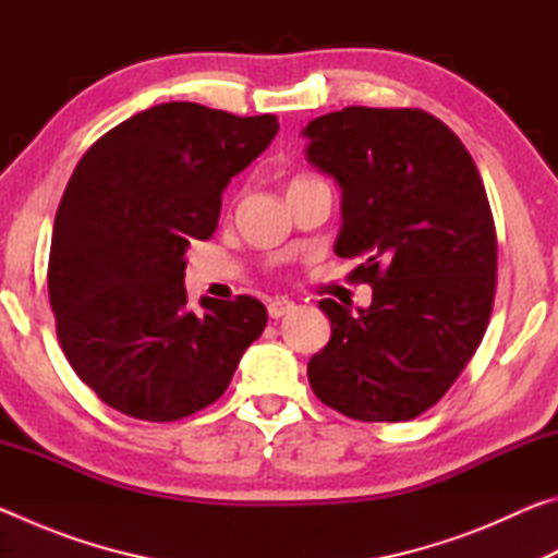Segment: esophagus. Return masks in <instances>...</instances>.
<instances>
[{"mask_svg":"<svg viewBox=\"0 0 558 558\" xmlns=\"http://www.w3.org/2000/svg\"><path fill=\"white\" fill-rule=\"evenodd\" d=\"M292 310H295V302H290V300H270L268 302V315L272 317V319H280V317H286L288 313H292Z\"/></svg>","mask_w":558,"mask_h":558,"instance_id":"esophagus-1","label":"esophagus"}]
</instances>
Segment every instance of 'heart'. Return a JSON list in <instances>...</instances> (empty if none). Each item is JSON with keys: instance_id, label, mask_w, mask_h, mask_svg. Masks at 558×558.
<instances>
[{"instance_id": "b5f03b06", "label": "heart", "mask_w": 558, "mask_h": 558, "mask_svg": "<svg viewBox=\"0 0 558 558\" xmlns=\"http://www.w3.org/2000/svg\"><path fill=\"white\" fill-rule=\"evenodd\" d=\"M310 182H317V179H313V177H305V174H298V177H292V179H290V182H288V189H295V186L310 184Z\"/></svg>"}]
</instances>
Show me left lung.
Returning <instances> with one entry per match:
<instances>
[{
  "label": "left lung",
  "instance_id": "8db88e82",
  "mask_svg": "<svg viewBox=\"0 0 558 558\" xmlns=\"http://www.w3.org/2000/svg\"><path fill=\"white\" fill-rule=\"evenodd\" d=\"M305 157L342 186L335 251L359 258L372 305L319 300L332 337L307 364L315 396L366 423L436 405L483 342L497 288V231L465 145L418 108L327 112L307 122Z\"/></svg>",
  "mask_w": 558,
  "mask_h": 558
}]
</instances>
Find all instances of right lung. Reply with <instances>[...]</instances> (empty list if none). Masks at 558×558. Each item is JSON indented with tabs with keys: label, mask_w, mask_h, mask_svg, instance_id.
Wrapping results in <instances>:
<instances>
[{
	"label": "right lung",
	"mask_w": 558,
	"mask_h": 558,
	"mask_svg": "<svg viewBox=\"0 0 558 558\" xmlns=\"http://www.w3.org/2000/svg\"><path fill=\"white\" fill-rule=\"evenodd\" d=\"M278 132L276 116L239 118L162 102L90 145L53 221L49 300L65 359L110 409L167 423L211 405L263 335L248 295L186 307L184 253L209 241L221 192Z\"/></svg>",
	"instance_id": "obj_1"
}]
</instances>
